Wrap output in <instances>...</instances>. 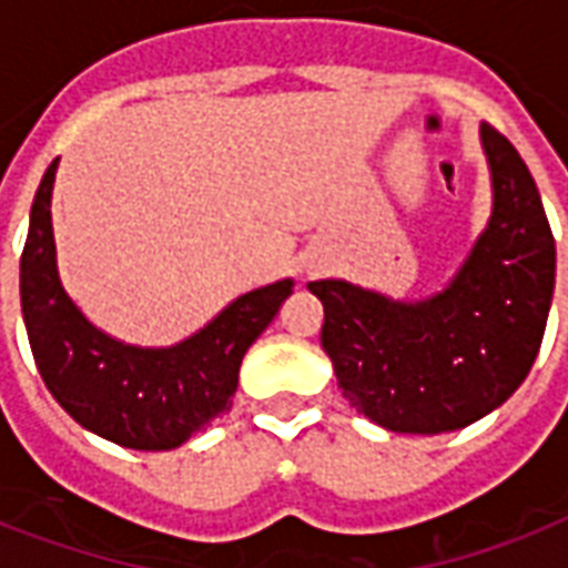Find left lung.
Returning a JSON list of instances; mask_svg holds the SVG:
<instances>
[{"label":"left lung","mask_w":568,"mask_h":568,"mask_svg":"<svg viewBox=\"0 0 568 568\" xmlns=\"http://www.w3.org/2000/svg\"><path fill=\"white\" fill-rule=\"evenodd\" d=\"M493 212L439 292L400 301L347 280H315L321 347L342 395L392 433L459 430L521 386L555 297L557 250L537 182L516 146L480 123Z\"/></svg>","instance_id":"left-lung-1"}]
</instances>
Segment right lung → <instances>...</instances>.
Here are the masks:
<instances>
[{
	"label": "right lung",
	"instance_id": "1",
	"mask_svg": "<svg viewBox=\"0 0 568 568\" xmlns=\"http://www.w3.org/2000/svg\"><path fill=\"white\" fill-rule=\"evenodd\" d=\"M47 168L20 258V303L38 372L84 430L135 450H173L232 406L241 359L274 321L294 280L241 294L176 345L141 347L100 329L67 294L52 235Z\"/></svg>",
	"mask_w": 568,
	"mask_h": 568
}]
</instances>
